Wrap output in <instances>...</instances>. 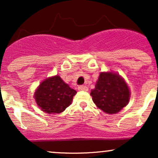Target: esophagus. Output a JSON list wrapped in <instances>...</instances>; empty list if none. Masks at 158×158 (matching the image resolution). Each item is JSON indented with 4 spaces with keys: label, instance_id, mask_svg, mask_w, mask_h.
I'll list each match as a JSON object with an SVG mask.
<instances>
[{
    "label": "esophagus",
    "instance_id": "obj_1",
    "mask_svg": "<svg viewBox=\"0 0 158 158\" xmlns=\"http://www.w3.org/2000/svg\"><path fill=\"white\" fill-rule=\"evenodd\" d=\"M78 89H79V90H84V91H87V90H88V88H87V86H85V85H79V86L78 87Z\"/></svg>",
    "mask_w": 158,
    "mask_h": 158
}]
</instances>
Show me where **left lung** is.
<instances>
[{
	"label": "left lung",
	"instance_id": "1",
	"mask_svg": "<svg viewBox=\"0 0 158 158\" xmlns=\"http://www.w3.org/2000/svg\"><path fill=\"white\" fill-rule=\"evenodd\" d=\"M90 95L99 109L112 114L119 112L128 104L130 90L124 79L119 75L101 73Z\"/></svg>",
	"mask_w": 158,
	"mask_h": 158
}]
</instances>
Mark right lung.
<instances>
[{"mask_svg":"<svg viewBox=\"0 0 158 158\" xmlns=\"http://www.w3.org/2000/svg\"><path fill=\"white\" fill-rule=\"evenodd\" d=\"M77 94L59 76L48 78L41 83L35 93L36 103L48 114H59L71 104Z\"/></svg>","mask_w":158,"mask_h":158,"instance_id":"1","label":"right lung"}]
</instances>
